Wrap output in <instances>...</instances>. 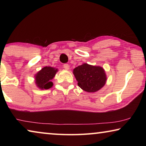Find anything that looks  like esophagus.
Returning <instances> with one entry per match:
<instances>
[{"label": "esophagus", "mask_w": 146, "mask_h": 146, "mask_svg": "<svg viewBox=\"0 0 146 146\" xmlns=\"http://www.w3.org/2000/svg\"><path fill=\"white\" fill-rule=\"evenodd\" d=\"M63 66H64V68L66 70H68L69 69H70V66H69V64H64Z\"/></svg>", "instance_id": "esophagus-1"}]
</instances>
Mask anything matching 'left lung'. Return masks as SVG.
<instances>
[{
    "label": "left lung",
    "instance_id": "8db88e82",
    "mask_svg": "<svg viewBox=\"0 0 146 146\" xmlns=\"http://www.w3.org/2000/svg\"><path fill=\"white\" fill-rule=\"evenodd\" d=\"M73 74L78 86L89 93L96 92L105 85L106 75L104 69L100 66H94L84 64L73 70Z\"/></svg>",
    "mask_w": 146,
    "mask_h": 146
}]
</instances>
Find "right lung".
<instances>
[{
    "label": "right lung",
    "instance_id": "1",
    "mask_svg": "<svg viewBox=\"0 0 146 146\" xmlns=\"http://www.w3.org/2000/svg\"><path fill=\"white\" fill-rule=\"evenodd\" d=\"M57 69L46 67L43 68L38 71L35 76V83L38 87L41 90H48L53 86V82L51 80L55 76Z\"/></svg>",
    "mask_w": 146,
    "mask_h": 146
}]
</instances>
